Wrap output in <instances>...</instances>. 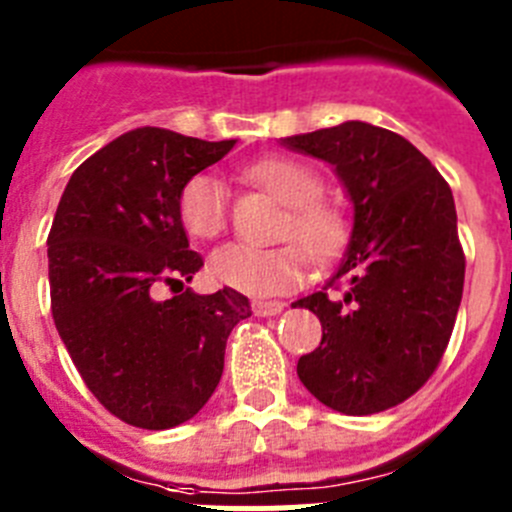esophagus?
Returning <instances> with one entry per match:
<instances>
[{
    "label": "esophagus",
    "mask_w": 512,
    "mask_h": 512,
    "mask_svg": "<svg viewBox=\"0 0 512 512\" xmlns=\"http://www.w3.org/2000/svg\"><path fill=\"white\" fill-rule=\"evenodd\" d=\"M253 315H259V318H271V315H279L284 310V302L277 300H256L251 305Z\"/></svg>",
    "instance_id": "obj_1"
}]
</instances>
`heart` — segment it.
<instances>
[{
  "mask_svg": "<svg viewBox=\"0 0 512 512\" xmlns=\"http://www.w3.org/2000/svg\"><path fill=\"white\" fill-rule=\"evenodd\" d=\"M251 176L289 207L282 238L300 242L318 264L336 259L346 246L348 228L341 212L320 200L323 179L318 171L295 158H266L251 166ZM179 220L197 241H210L223 233L228 220L223 182L212 174L192 176L179 194ZM299 247L296 243L277 248L228 243L212 253L207 271L212 282L243 295H284L300 287L307 274L306 250Z\"/></svg>",
  "mask_w": 512,
  "mask_h": 512,
  "instance_id": "obj_1",
  "label": "heart"
}]
</instances>
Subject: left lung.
I'll list each match as a JSON object with an SVG mask.
<instances>
[{
    "label": "left lung",
    "instance_id": "8db88e82",
    "mask_svg": "<svg viewBox=\"0 0 512 512\" xmlns=\"http://www.w3.org/2000/svg\"><path fill=\"white\" fill-rule=\"evenodd\" d=\"M282 143L328 161L354 205L338 271L323 292L295 302L323 325V341L300 356L297 377L343 415L395 408L436 372L464 292L449 184L410 140L369 122Z\"/></svg>",
    "mask_w": 512,
    "mask_h": 512
}]
</instances>
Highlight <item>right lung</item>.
Wrapping results in <instances>:
<instances>
[{"mask_svg": "<svg viewBox=\"0 0 512 512\" xmlns=\"http://www.w3.org/2000/svg\"><path fill=\"white\" fill-rule=\"evenodd\" d=\"M233 146L135 128L89 156L58 202L53 323L92 395L135 428L166 431L200 413L223 377L230 330L251 315L235 289L184 287L202 256L189 251L179 194ZM164 286L169 301L157 297Z\"/></svg>", "mask_w": 512, "mask_h": 512, "instance_id": "right-lung-1", "label": "right lung"}]
</instances>
